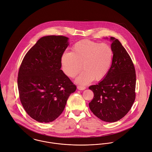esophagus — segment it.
Instances as JSON below:
<instances>
[{
    "instance_id": "34e87169",
    "label": "esophagus",
    "mask_w": 152,
    "mask_h": 152,
    "mask_svg": "<svg viewBox=\"0 0 152 152\" xmlns=\"http://www.w3.org/2000/svg\"><path fill=\"white\" fill-rule=\"evenodd\" d=\"M77 89L79 90H85L86 89L85 86H78Z\"/></svg>"
}]
</instances>
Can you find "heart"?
<instances>
[{"label":"heart","instance_id":"obj_1","mask_svg":"<svg viewBox=\"0 0 152 152\" xmlns=\"http://www.w3.org/2000/svg\"><path fill=\"white\" fill-rule=\"evenodd\" d=\"M113 59V51L109 44L84 39L76 42L71 52L62 55L61 64L64 73L70 78L76 77L83 69L76 81L80 85H86L93 80L104 79Z\"/></svg>","mask_w":152,"mask_h":152}]
</instances>
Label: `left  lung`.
<instances>
[{
  "mask_svg": "<svg viewBox=\"0 0 152 152\" xmlns=\"http://www.w3.org/2000/svg\"><path fill=\"white\" fill-rule=\"evenodd\" d=\"M113 59L104 79L89 89L94 97L89 103L93 113L102 121L115 122L130 110L136 97V71L132 59L121 43L113 37Z\"/></svg>",
  "mask_w": 152,
  "mask_h": 152,
  "instance_id": "obj_1",
  "label": "left lung"
}]
</instances>
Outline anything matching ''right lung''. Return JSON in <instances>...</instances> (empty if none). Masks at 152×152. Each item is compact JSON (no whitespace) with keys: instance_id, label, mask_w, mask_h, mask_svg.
<instances>
[{"instance_id":"add662e5","label":"right lung","mask_w":152,"mask_h":152,"mask_svg":"<svg viewBox=\"0 0 152 152\" xmlns=\"http://www.w3.org/2000/svg\"><path fill=\"white\" fill-rule=\"evenodd\" d=\"M63 36L40 38L20 66L18 86L26 112L41 123L55 121L63 112L76 86L61 69V58L69 43Z\"/></svg>"}]
</instances>
